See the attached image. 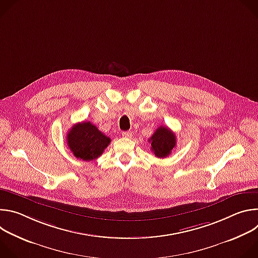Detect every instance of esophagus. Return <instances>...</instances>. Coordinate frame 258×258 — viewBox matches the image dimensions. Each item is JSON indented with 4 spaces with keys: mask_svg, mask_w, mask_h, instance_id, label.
Wrapping results in <instances>:
<instances>
[{
    "mask_svg": "<svg viewBox=\"0 0 258 258\" xmlns=\"http://www.w3.org/2000/svg\"><path fill=\"white\" fill-rule=\"evenodd\" d=\"M122 136L124 138H131L132 137V133L131 132H122Z\"/></svg>",
    "mask_w": 258,
    "mask_h": 258,
    "instance_id": "34e87169",
    "label": "esophagus"
}]
</instances>
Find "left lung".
<instances>
[{
    "instance_id": "1",
    "label": "left lung",
    "mask_w": 258,
    "mask_h": 258,
    "mask_svg": "<svg viewBox=\"0 0 258 258\" xmlns=\"http://www.w3.org/2000/svg\"><path fill=\"white\" fill-rule=\"evenodd\" d=\"M149 142L151 144V151L155 156L165 158L174 149L176 139L175 135L168 127L159 126L149 139Z\"/></svg>"
}]
</instances>
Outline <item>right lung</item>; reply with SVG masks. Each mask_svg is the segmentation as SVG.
<instances>
[{
  "mask_svg": "<svg viewBox=\"0 0 258 258\" xmlns=\"http://www.w3.org/2000/svg\"><path fill=\"white\" fill-rule=\"evenodd\" d=\"M67 145L78 159L92 161L102 155L111 142L90 121H83L73 125L67 134Z\"/></svg>",
  "mask_w": 258,
  "mask_h": 258,
  "instance_id": "right-lung-1",
  "label": "right lung"
}]
</instances>
